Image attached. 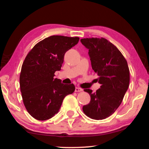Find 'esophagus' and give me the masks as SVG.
I'll return each instance as SVG.
<instances>
[{"instance_id":"esophagus-1","label":"esophagus","mask_w":149,"mask_h":149,"mask_svg":"<svg viewBox=\"0 0 149 149\" xmlns=\"http://www.w3.org/2000/svg\"><path fill=\"white\" fill-rule=\"evenodd\" d=\"M83 91V89H81V88L78 87H75V92H81V91Z\"/></svg>"}]
</instances>
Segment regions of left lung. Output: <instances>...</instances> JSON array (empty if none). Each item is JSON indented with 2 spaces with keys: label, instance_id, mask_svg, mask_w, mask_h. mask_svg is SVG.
<instances>
[{
  "label": "left lung",
  "instance_id": "obj_1",
  "mask_svg": "<svg viewBox=\"0 0 149 149\" xmlns=\"http://www.w3.org/2000/svg\"><path fill=\"white\" fill-rule=\"evenodd\" d=\"M81 42L89 50L92 68L101 85L95 93L84 89L91 101L83 107V111L92 119H105L119 107L129 87L127 62L118 48L104 38L81 39Z\"/></svg>",
  "mask_w": 149,
  "mask_h": 149
}]
</instances>
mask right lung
Listing matches in <instances>:
<instances>
[{
	"mask_svg": "<svg viewBox=\"0 0 149 149\" xmlns=\"http://www.w3.org/2000/svg\"><path fill=\"white\" fill-rule=\"evenodd\" d=\"M77 37L52 35L37 43L22 64L19 86L24 104L37 120H49L58 112L63 100L74 92V85L54 78L61 70L64 54L79 42Z\"/></svg>",
	"mask_w": 149,
	"mask_h": 149,
	"instance_id": "right-lung-1",
	"label": "right lung"
}]
</instances>
